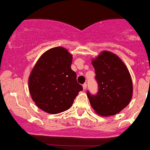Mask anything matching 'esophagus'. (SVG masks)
Listing matches in <instances>:
<instances>
[{
    "label": "esophagus",
    "mask_w": 150,
    "mask_h": 150,
    "mask_svg": "<svg viewBox=\"0 0 150 150\" xmlns=\"http://www.w3.org/2000/svg\"><path fill=\"white\" fill-rule=\"evenodd\" d=\"M82 87H83V89H84V90H85V89L87 88V84H86V83H85V84L82 85Z\"/></svg>",
    "instance_id": "34e87169"
}]
</instances>
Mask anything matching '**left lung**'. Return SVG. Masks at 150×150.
<instances>
[{"label": "left lung", "instance_id": "1", "mask_svg": "<svg viewBox=\"0 0 150 150\" xmlns=\"http://www.w3.org/2000/svg\"><path fill=\"white\" fill-rule=\"evenodd\" d=\"M98 90L96 94L88 91L87 95L97 114L115 115L127 106L133 94L132 79L120 58L104 51L92 61Z\"/></svg>", "mask_w": 150, "mask_h": 150}]
</instances>
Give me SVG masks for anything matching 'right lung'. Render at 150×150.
<instances>
[{
    "instance_id": "1",
    "label": "right lung",
    "mask_w": 150,
    "mask_h": 150,
    "mask_svg": "<svg viewBox=\"0 0 150 150\" xmlns=\"http://www.w3.org/2000/svg\"><path fill=\"white\" fill-rule=\"evenodd\" d=\"M72 56L62 47L50 49L39 59L29 77V91L39 108L59 114L72 105L83 88L71 69Z\"/></svg>"
}]
</instances>
